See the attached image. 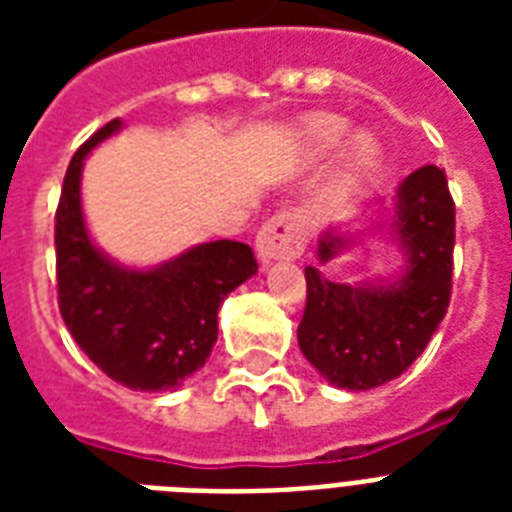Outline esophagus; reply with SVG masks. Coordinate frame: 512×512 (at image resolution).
<instances>
[{
  "label": "esophagus",
  "instance_id": "obj_1",
  "mask_svg": "<svg viewBox=\"0 0 512 512\" xmlns=\"http://www.w3.org/2000/svg\"><path fill=\"white\" fill-rule=\"evenodd\" d=\"M257 257L263 263L273 260H295L305 249V228L297 212H279L257 231Z\"/></svg>",
  "mask_w": 512,
  "mask_h": 512
}]
</instances>
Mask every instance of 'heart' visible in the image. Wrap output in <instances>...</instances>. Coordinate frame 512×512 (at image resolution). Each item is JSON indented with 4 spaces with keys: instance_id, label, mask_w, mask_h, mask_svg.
<instances>
[{
    "instance_id": "obj_1",
    "label": "heart",
    "mask_w": 512,
    "mask_h": 512,
    "mask_svg": "<svg viewBox=\"0 0 512 512\" xmlns=\"http://www.w3.org/2000/svg\"><path fill=\"white\" fill-rule=\"evenodd\" d=\"M348 135V122L340 119V116L321 114L308 119L303 127V151L311 159H324L340 146L342 140ZM374 156V140L369 135H358L353 140V164L356 167H364V164L372 162Z\"/></svg>"
}]
</instances>
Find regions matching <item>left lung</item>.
I'll return each instance as SVG.
<instances>
[{"mask_svg": "<svg viewBox=\"0 0 512 512\" xmlns=\"http://www.w3.org/2000/svg\"><path fill=\"white\" fill-rule=\"evenodd\" d=\"M396 236L406 271L388 287H348L305 268V313L297 342L305 358L345 390L380 388L414 364L452 300L454 199L441 167L425 164L396 193ZM350 241L327 231L319 241L327 263Z\"/></svg>", "mask_w": 512, "mask_h": 512, "instance_id": "left-lung-1", "label": "left lung"}]
</instances>
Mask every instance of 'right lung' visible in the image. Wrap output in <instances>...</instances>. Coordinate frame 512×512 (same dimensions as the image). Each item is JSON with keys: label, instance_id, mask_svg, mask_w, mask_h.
I'll use <instances>...</instances> for the list:
<instances>
[{"label": "right lung", "instance_id": "right-lung-1", "mask_svg": "<svg viewBox=\"0 0 512 512\" xmlns=\"http://www.w3.org/2000/svg\"><path fill=\"white\" fill-rule=\"evenodd\" d=\"M122 127H100L74 154L55 212L58 305L76 345L130 390H172L204 366L217 342V308L257 273L241 241H209L151 271H130L92 244L82 215L84 156Z\"/></svg>", "mask_w": 512, "mask_h": 512}]
</instances>
